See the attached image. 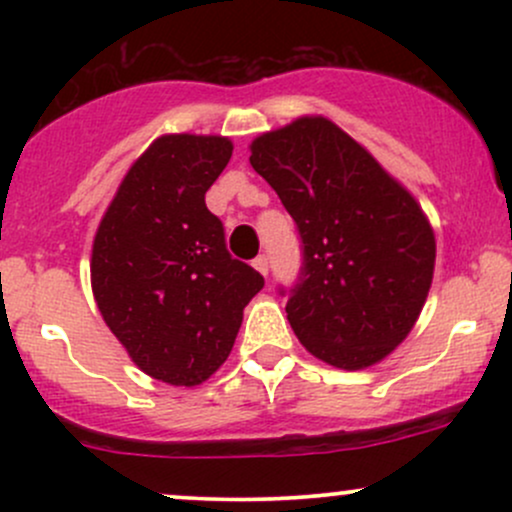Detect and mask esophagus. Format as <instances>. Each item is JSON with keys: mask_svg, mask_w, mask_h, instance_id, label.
I'll return each mask as SVG.
<instances>
[{"mask_svg": "<svg viewBox=\"0 0 512 512\" xmlns=\"http://www.w3.org/2000/svg\"><path fill=\"white\" fill-rule=\"evenodd\" d=\"M252 267H255L257 272L264 274V276L269 274V260H267V257H264V255H257L255 260H252Z\"/></svg>", "mask_w": 512, "mask_h": 512, "instance_id": "34e87169", "label": "esophagus"}]
</instances>
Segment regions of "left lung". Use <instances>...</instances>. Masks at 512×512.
<instances>
[{"instance_id": "left-lung-1", "label": "left lung", "mask_w": 512, "mask_h": 512, "mask_svg": "<svg viewBox=\"0 0 512 512\" xmlns=\"http://www.w3.org/2000/svg\"><path fill=\"white\" fill-rule=\"evenodd\" d=\"M250 151L303 243L286 303L298 342L344 370L383 361L407 339L431 289L436 236L424 209L322 115L264 132Z\"/></svg>"}]
</instances>
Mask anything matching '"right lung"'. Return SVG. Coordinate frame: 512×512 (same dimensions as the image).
I'll return each instance as SVG.
<instances>
[{"mask_svg": "<svg viewBox=\"0 0 512 512\" xmlns=\"http://www.w3.org/2000/svg\"><path fill=\"white\" fill-rule=\"evenodd\" d=\"M216 134H163L144 151L103 214L91 289L105 325L151 378L195 387L236 342L243 310L264 286L233 260L204 195L231 161Z\"/></svg>", "mask_w": 512, "mask_h": 512, "instance_id": "obj_1", "label": "right lung"}]
</instances>
